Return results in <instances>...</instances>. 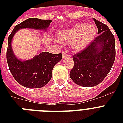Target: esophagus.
<instances>
[{
	"label": "esophagus",
	"mask_w": 123,
	"mask_h": 123,
	"mask_svg": "<svg viewBox=\"0 0 123 123\" xmlns=\"http://www.w3.org/2000/svg\"><path fill=\"white\" fill-rule=\"evenodd\" d=\"M68 52H66V51H63V52H62V58L64 59L65 57H66L68 56V54H67Z\"/></svg>",
	"instance_id": "34e87169"
}]
</instances>
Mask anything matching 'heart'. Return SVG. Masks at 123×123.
Instances as JSON below:
<instances>
[{"label":"heart","mask_w":123,"mask_h":123,"mask_svg":"<svg viewBox=\"0 0 123 123\" xmlns=\"http://www.w3.org/2000/svg\"><path fill=\"white\" fill-rule=\"evenodd\" d=\"M96 34V28L93 24H79L59 33L60 42L72 44L76 50H82L92 41Z\"/></svg>","instance_id":"obj_1"}]
</instances>
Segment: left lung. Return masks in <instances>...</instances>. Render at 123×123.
<instances>
[{
    "label": "left lung",
    "mask_w": 123,
    "mask_h": 123,
    "mask_svg": "<svg viewBox=\"0 0 123 123\" xmlns=\"http://www.w3.org/2000/svg\"><path fill=\"white\" fill-rule=\"evenodd\" d=\"M99 35L87 47L73 56L74 66L69 77L75 84L93 87L103 80L116 57L115 38L105 24L94 18Z\"/></svg>",
    "instance_id": "left-lung-1"
}]
</instances>
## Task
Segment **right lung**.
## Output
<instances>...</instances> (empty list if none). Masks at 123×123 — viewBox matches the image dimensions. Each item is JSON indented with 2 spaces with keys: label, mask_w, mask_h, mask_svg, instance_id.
Returning a JSON list of instances; mask_svg holds the SVG:
<instances>
[{
  "label": "right lung",
  "mask_w": 123,
  "mask_h": 123,
  "mask_svg": "<svg viewBox=\"0 0 123 123\" xmlns=\"http://www.w3.org/2000/svg\"><path fill=\"white\" fill-rule=\"evenodd\" d=\"M51 20L31 18L15 26L9 36L6 58L11 73L17 82L27 88L43 87L50 80L54 66L62 59V54H54L43 52L33 59L22 61L15 57L11 48L14 34L20 29L31 28L46 31Z\"/></svg>",
  "instance_id": "add662e5"
}]
</instances>
